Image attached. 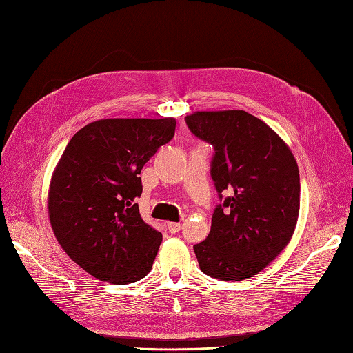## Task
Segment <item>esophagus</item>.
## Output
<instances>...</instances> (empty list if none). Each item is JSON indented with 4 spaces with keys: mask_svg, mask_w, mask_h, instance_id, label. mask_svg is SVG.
I'll list each match as a JSON object with an SVG mask.
<instances>
[{
    "mask_svg": "<svg viewBox=\"0 0 353 353\" xmlns=\"http://www.w3.org/2000/svg\"><path fill=\"white\" fill-rule=\"evenodd\" d=\"M167 228L170 230V234H177V232L182 229V224L181 223H167Z\"/></svg>",
    "mask_w": 353,
    "mask_h": 353,
    "instance_id": "1",
    "label": "esophagus"
}]
</instances>
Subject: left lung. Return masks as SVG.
Listing matches in <instances>:
<instances>
[{"label": "left lung", "mask_w": 353, "mask_h": 353, "mask_svg": "<svg viewBox=\"0 0 353 353\" xmlns=\"http://www.w3.org/2000/svg\"><path fill=\"white\" fill-rule=\"evenodd\" d=\"M185 121L215 150L211 176L221 201L209 235L194 245L200 270L221 281L249 279L294 234L301 208L297 162L272 127L244 110L194 112ZM226 190L231 196L223 198Z\"/></svg>", "instance_id": "obj_1"}]
</instances>
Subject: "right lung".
I'll use <instances>...</instances> for the list:
<instances>
[{
	"mask_svg": "<svg viewBox=\"0 0 353 353\" xmlns=\"http://www.w3.org/2000/svg\"><path fill=\"white\" fill-rule=\"evenodd\" d=\"M174 118H106L66 145L52 172V232L77 265L103 282L125 285L148 274L162 234L141 219V170L174 137Z\"/></svg>",
	"mask_w": 353,
	"mask_h": 353,
	"instance_id": "1",
	"label": "right lung"
}]
</instances>
